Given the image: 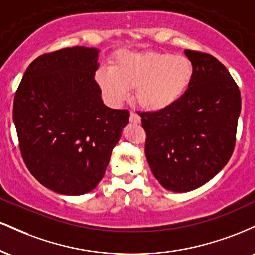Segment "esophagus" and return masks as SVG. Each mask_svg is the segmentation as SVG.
<instances>
[{
	"instance_id": "obj_1",
	"label": "esophagus",
	"mask_w": 255,
	"mask_h": 255,
	"mask_svg": "<svg viewBox=\"0 0 255 255\" xmlns=\"http://www.w3.org/2000/svg\"><path fill=\"white\" fill-rule=\"evenodd\" d=\"M129 121L131 124H140V116L137 115L136 113H134V111H131L129 116Z\"/></svg>"
}]
</instances>
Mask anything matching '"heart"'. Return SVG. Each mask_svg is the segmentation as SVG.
Wrapping results in <instances>:
<instances>
[{
    "label": "heart",
    "instance_id": "heart-1",
    "mask_svg": "<svg viewBox=\"0 0 255 255\" xmlns=\"http://www.w3.org/2000/svg\"><path fill=\"white\" fill-rule=\"evenodd\" d=\"M193 78L191 61L168 52H130L116 55L111 68H101L96 81L111 103L120 104L135 89V101L144 110L162 111L183 97Z\"/></svg>",
    "mask_w": 255,
    "mask_h": 255
}]
</instances>
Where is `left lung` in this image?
<instances>
[{
	"instance_id": "obj_1",
	"label": "left lung",
	"mask_w": 255,
	"mask_h": 255,
	"mask_svg": "<svg viewBox=\"0 0 255 255\" xmlns=\"http://www.w3.org/2000/svg\"><path fill=\"white\" fill-rule=\"evenodd\" d=\"M193 78L183 97L168 109L141 113L145 154L152 174L165 189H197L229 162L235 147L241 95L216 57L184 50Z\"/></svg>"
}]
</instances>
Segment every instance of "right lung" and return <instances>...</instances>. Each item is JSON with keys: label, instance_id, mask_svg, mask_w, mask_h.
Masks as SVG:
<instances>
[{"label": "right lung", "instance_id": "obj_1", "mask_svg": "<svg viewBox=\"0 0 255 255\" xmlns=\"http://www.w3.org/2000/svg\"><path fill=\"white\" fill-rule=\"evenodd\" d=\"M99 50L74 46L37 57L13 105L21 156L43 186L64 195L97 187L129 111L110 109L95 80Z\"/></svg>", "mask_w": 255, "mask_h": 255}]
</instances>
